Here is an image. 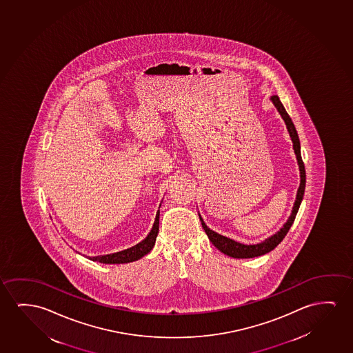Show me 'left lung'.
<instances>
[{
	"instance_id": "left-lung-1",
	"label": "left lung",
	"mask_w": 353,
	"mask_h": 353,
	"mask_svg": "<svg viewBox=\"0 0 353 353\" xmlns=\"http://www.w3.org/2000/svg\"><path fill=\"white\" fill-rule=\"evenodd\" d=\"M273 104L279 110V114L283 117L284 122L287 124V128H288L289 134L290 138L293 140V148L296 154V159H298L299 169H300V186H299L298 194H296V201L294 203L293 212L289 216L288 221L284 223L283 228L279 230V232L276 234H273L272 237L265 239L263 243L253 244V245H245V244L239 243L234 239H228V237H223L221 234L214 232L213 230L209 229L208 226L204 223L203 219L199 216V220L202 223L204 231L208 236V239H210V242L216 247V248L221 252V253L229 255L231 258L236 259H248L255 258V256H260L263 254L271 252L273 249L276 248L282 241H283L285 234H288L289 229L292 228L295 216L298 214L299 207L303 201V192H305V185H306V173H305V165H303V159H301V152H300V140H299L298 132L295 130V125H294L293 121L289 117L288 112L284 109L283 105L281 103L279 97L277 95H273L271 97Z\"/></svg>"
}]
</instances>
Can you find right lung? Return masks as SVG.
<instances>
[{
  "label": "right lung",
  "instance_id": "right-lung-1",
  "mask_svg": "<svg viewBox=\"0 0 353 353\" xmlns=\"http://www.w3.org/2000/svg\"><path fill=\"white\" fill-rule=\"evenodd\" d=\"M159 210L156 214V219H154V226L152 230L150 231L148 237L141 241L140 243L137 244L134 247L130 249H125L119 253L108 254V255H100V256H87L92 261H99L101 263H127L139 260L143 258L144 255L150 253V250L154 248V242H156V237L159 234Z\"/></svg>",
  "mask_w": 353,
  "mask_h": 353
}]
</instances>
